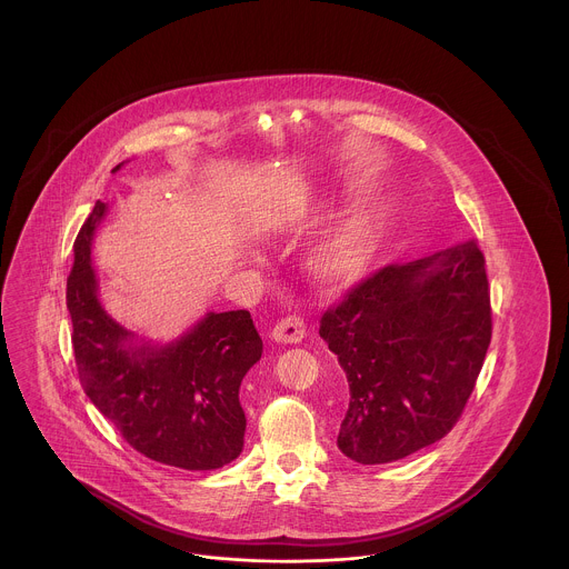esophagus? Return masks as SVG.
<instances>
[{
  "label": "esophagus",
  "mask_w": 569,
  "mask_h": 569,
  "mask_svg": "<svg viewBox=\"0 0 569 569\" xmlns=\"http://www.w3.org/2000/svg\"><path fill=\"white\" fill-rule=\"evenodd\" d=\"M305 335H307V325L300 316H287L271 330V337L282 343H298L305 339Z\"/></svg>",
  "instance_id": "1"
}]
</instances>
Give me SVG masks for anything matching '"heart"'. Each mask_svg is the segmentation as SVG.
Returning <instances> with one entry per match:
<instances>
[{
	"label": "heart",
	"instance_id": "heart-1",
	"mask_svg": "<svg viewBox=\"0 0 569 569\" xmlns=\"http://www.w3.org/2000/svg\"><path fill=\"white\" fill-rule=\"evenodd\" d=\"M366 260V237L359 226H346L328 234L309 256V273L322 287L352 282Z\"/></svg>",
	"mask_w": 569,
	"mask_h": 569
}]
</instances>
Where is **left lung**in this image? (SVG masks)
Returning a JSON list of instances; mask_svg holds the SVG:
<instances>
[{"label":"left lung","mask_w":569,"mask_h":569,"mask_svg":"<svg viewBox=\"0 0 569 569\" xmlns=\"http://www.w3.org/2000/svg\"><path fill=\"white\" fill-rule=\"evenodd\" d=\"M478 241L392 262L346 291L320 322L350 401L337 447L388 465L445 438L485 366L492 318Z\"/></svg>","instance_id":"left-lung-1"}]
</instances>
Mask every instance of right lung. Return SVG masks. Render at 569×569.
Listing matches in <instances>:
<instances>
[{"instance_id": "right-lung-1", "label": "right lung", "mask_w": 569, "mask_h": 569, "mask_svg": "<svg viewBox=\"0 0 569 569\" xmlns=\"http://www.w3.org/2000/svg\"><path fill=\"white\" fill-rule=\"evenodd\" d=\"M118 163L113 172L120 168ZM107 206L96 201L74 241L68 276L72 348L82 390L120 436L149 460L212 471L243 451L239 390L262 355L249 311L208 313L168 346H131V332L98 302L91 239Z\"/></svg>"}]
</instances>
